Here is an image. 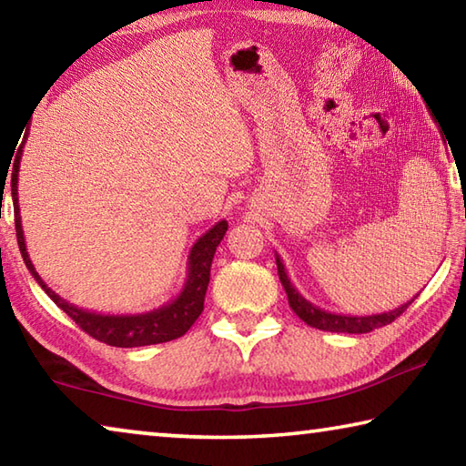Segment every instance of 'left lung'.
I'll list each match as a JSON object with an SVG mask.
<instances>
[{
  "label": "left lung",
  "mask_w": 466,
  "mask_h": 466,
  "mask_svg": "<svg viewBox=\"0 0 466 466\" xmlns=\"http://www.w3.org/2000/svg\"><path fill=\"white\" fill-rule=\"evenodd\" d=\"M275 263H278V273H279V281L283 289L288 294V302L289 309L294 310L299 319H302L306 325L320 329V330H330V333H351V335H360V333H370V330L380 329L384 325H390V322L400 317L407 310V306L413 302L400 304L399 309L389 310V312H380V314H366V317H351V314H337V312H329L322 310L319 306H314L312 302H309L299 291L294 288V283L289 281L286 265L279 258V255H275Z\"/></svg>",
  "instance_id": "8db88e82"
}]
</instances>
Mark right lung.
<instances>
[{"mask_svg":"<svg viewBox=\"0 0 466 466\" xmlns=\"http://www.w3.org/2000/svg\"><path fill=\"white\" fill-rule=\"evenodd\" d=\"M25 141H22V146H25ZM22 146L18 147V154H15L14 170H12V199L15 203L14 208L15 236H18V247L22 252V258H25V263L28 267V271L33 273V278L36 279L38 286L46 291V296H49L69 319L76 320L77 327L86 330L90 337L98 339V341L106 345L141 347V345L167 343V341H172V339L183 337L203 312L205 291H208V286H209L211 261H214L218 244L222 242L228 230L226 219L218 222L214 228H209V230L193 244L191 252H188L187 279H185L183 289H180V294L175 299H170V302L160 306V309L149 310L144 314H100V312L77 309V306L69 304L67 299H63L61 296L55 294L49 286H46V283L41 279V275L36 273L35 265L28 257L25 230H22L20 205H18V172H20L22 152H25Z\"/></svg>","mask_w":466,"mask_h":466,"instance_id":"obj_1","label":"right lung"}]
</instances>
